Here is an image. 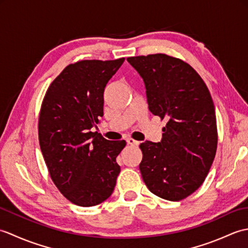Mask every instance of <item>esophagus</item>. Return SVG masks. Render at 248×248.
<instances>
[{
	"mask_svg": "<svg viewBox=\"0 0 248 248\" xmlns=\"http://www.w3.org/2000/svg\"><path fill=\"white\" fill-rule=\"evenodd\" d=\"M125 140H127V143H128L129 145H131V146H139V144H140V141L135 140L131 139V138H128Z\"/></svg>",
	"mask_w": 248,
	"mask_h": 248,
	"instance_id": "1",
	"label": "esophagus"
}]
</instances>
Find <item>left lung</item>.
<instances>
[{
	"label": "left lung",
	"mask_w": 248,
	"mask_h": 248,
	"mask_svg": "<svg viewBox=\"0 0 248 248\" xmlns=\"http://www.w3.org/2000/svg\"><path fill=\"white\" fill-rule=\"evenodd\" d=\"M146 87L150 112L168 121L159 143L140 145V170L151 193L179 202L203 183L217 147L209 89L186 62L165 54L128 57Z\"/></svg>",
	"instance_id": "8db88e82"
}]
</instances>
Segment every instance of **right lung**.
Masks as SVG:
<instances>
[{
    "label": "right lung",
    "instance_id": "1",
    "mask_svg": "<svg viewBox=\"0 0 248 248\" xmlns=\"http://www.w3.org/2000/svg\"><path fill=\"white\" fill-rule=\"evenodd\" d=\"M82 61L67 66L51 83L38 123L41 152L56 187L72 203L93 207L112 195L120 166L116 157L124 140L93 132L103 116V93L123 65Z\"/></svg>",
    "mask_w": 248,
    "mask_h": 248
}]
</instances>
